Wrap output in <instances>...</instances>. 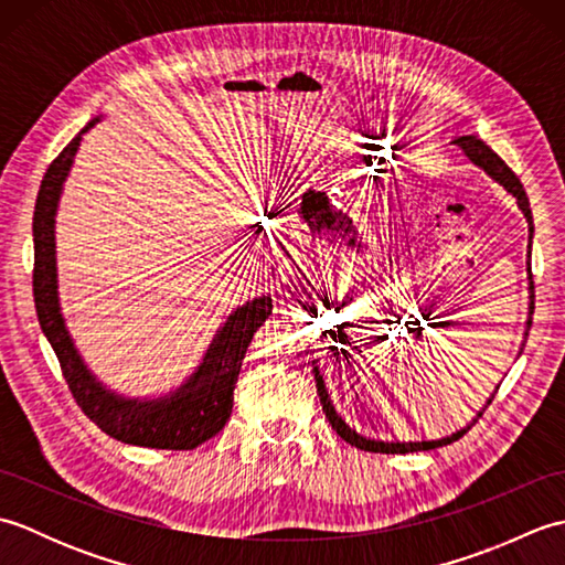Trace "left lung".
<instances>
[{
  "label": "left lung",
  "instance_id": "left-lung-1",
  "mask_svg": "<svg viewBox=\"0 0 565 565\" xmlns=\"http://www.w3.org/2000/svg\"><path fill=\"white\" fill-rule=\"evenodd\" d=\"M454 146H459L461 152L466 154L468 160H471L476 167H481V170L493 177L495 182L508 191V194H512L514 199H518V206L520 211L524 213L526 223H530V257H532V235H534V223H532V209H530V199H526V191L522 186V182L518 179V174H514L510 167L502 162V158L498 152L490 150L486 142L478 138V136H459L451 140ZM526 271H530V279H532V267H526ZM532 313H534V281L530 284V318H526V332H530V326H532ZM524 332V334H526ZM313 374H316V383H318V395H320V403H322V413H326V417L330 419L332 429L338 431V435L350 441L352 447L356 449H364V451H381V454H411V451H429V449H437V447H444V444H451L459 437H463L468 429H471V425H476V419L481 417L483 413H478V417L473 419L471 425L454 431L451 437H441V439H431V441H381V439H366L364 435H359L356 429H352L350 425L344 423V419L338 415V411H334V405L330 401V393L326 388V379H322L320 369H318V362H313ZM493 403V398L488 401V405ZM486 411V407H483Z\"/></svg>",
  "mask_w": 565,
  "mask_h": 565
}]
</instances>
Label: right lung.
I'll return each instance as SVG.
<instances>
[{
    "mask_svg": "<svg viewBox=\"0 0 565 565\" xmlns=\"http://www.w3.org/2000/svg\"><path fill=\"white\" fill-rule=\"evenodd\" d=\"M94 118L70 146L47 167L41 182L33 211V301L41 330L51 342L63 369V376L87 415L106 435L136 447L150 449H194L215 437L225 427L233 413V391L239 366L264 320L271 316V296H259L255 301L237 306L223 328L215 332L213 342L182 386L162 398H124L104 386L82 362L75 342H72L65 318L60 313L57 298V262H55V213L63 184L70 174L82 136L97 124Z\"/></svg>",
    "mask_w": 565,
    "mask_h": 565,
    "instance_id": "right-lung-1",
    "label": "right lung"
}]
</instances>
